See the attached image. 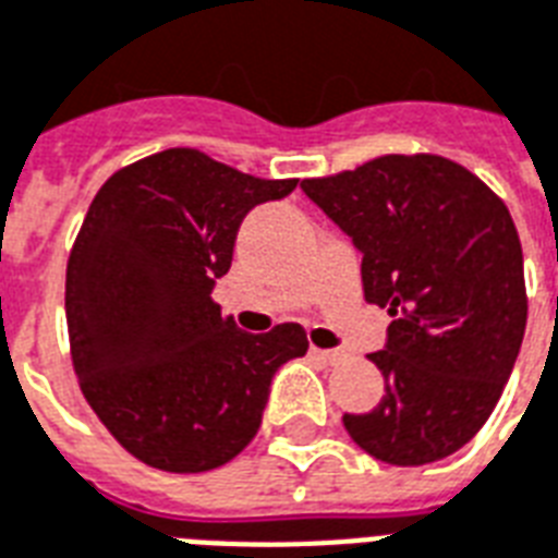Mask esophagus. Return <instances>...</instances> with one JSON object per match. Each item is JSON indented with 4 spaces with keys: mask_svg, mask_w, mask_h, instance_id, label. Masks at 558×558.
Listing matches in <instances>:
<instances>
[{
    "mask_svg": "<svg viewBox=\"0 0 558 558\" xmlns=\"http://www.w3.org/2000/svg\"><path fill=\"white\" fill-rule=\"evenodd\" d=\"M311 355L317 357V361H323V364H338L340 361V352H335V349H314L311 347Z\"/></svg>",
    "mask_w": 558,
    "mask_h": 558,
    "instance_id": "obj_1",
    "label": "esophagus"
}]
</instances>
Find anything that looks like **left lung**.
<instances>
[{"instance_id":"obj_1","label":"left lung","mask_w":558,"mask_h":558,"mask_svg":"<svg viewBox=\"0 0 558 558\" xmlns=\"http://www.w3.org/2000/svg\"><path fill=\"white\" fill-rule=\"evenodd\" d=\"M302 192L361 250L364 296L392 317L366 355L384 399L343 425L390 465L451 457L498 404L526 326L521 241L498 194L454 159L387 154Z\"/></svg>"}]
</instances>
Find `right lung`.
I'll use <instances>...</instances> for the list:
<instances>
[{"instance_id": "obj_1", "label": "right lung", "mask_w": 558, "mask_h": 558, "mask_svg": "<svg viewBox=\"0 0 558 558\" xmlns=\"http://www.w3.org/2000/svg\"><path fill=\"white\" fill-rule=\"evenodd\" d=\"M293 189L168 148L89 203L66 265L72 364L95 416L145 465L230 463L258 434L276 369L308 352L296 323L247 335L211 300L241 220Z\"/></svg>"}]
</instances>
